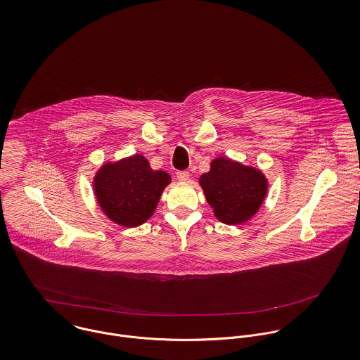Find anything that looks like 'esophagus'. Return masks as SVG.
Here are the masks:
<instances>
[{
  "label": "esophagus",
  "instance_id": "esophagus-1",
  "mask_svg": "<svg viewBox=\"0 0 360 360\" xmlns=\"http://www.w3.org/2000/svg\"><path fill=\"white\" fill-rule=\"evenodd\" d=\"M189 176H191V174H189L188 171H179V172H176V178H178V181H181V182H186V181L189 179Z\"/></svg>",
  "mask_w": 360,
  "mask_h": 360
}]
</instances>
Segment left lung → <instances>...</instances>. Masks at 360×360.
<instances>
[{
	"instance_id": "left-lung-1",
	"label": "left lung",
	"mask_w": 360,
	"mask_h": 360,
	"mask_svg": "<svg viewBox=\"0 0 360 360\" xmlns=\"http://www.w3.org/2000/svg\"><path fill=\"white\" fill-rule=\"evenodd\" d=\"M199 184L217 219L228 225L243 224L255 216L269 189V181L260 169L226 157L214 158Z\"/></svg>"
}]
</instances>
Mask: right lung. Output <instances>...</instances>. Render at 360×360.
Returning a JSON list of instances; mask_svg holds the SVG:
<instances>
[{"label": "right lung", "mask_w": 360, "mask_h": 360, "mask_svg": "<svg viewBox=\"0 0 360 360\" xmlns=\"http://www.w3.org/2000/svg\"><path fill=\"white\" fill-rule=\"evenodd\" d=\"M171 176L154 171L142 154L103 164L94 175V196L101 212L112 222L134 228L154 214Z\"/></svg>", "instance_id": "obj_1"}]
</instances>
